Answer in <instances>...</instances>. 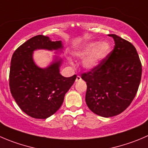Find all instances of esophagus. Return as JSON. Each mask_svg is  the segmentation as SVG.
I'll use <instances>...</instances> for the list:
<instances>
[{"mask_svg":"<svg viewBox=\"0 0 148 148\" xmlns=\"http://www.w3.org/2000/svg\"><path fill=\"white\" fill-rule=\"evenodd\" d=\"M81 80H82L81 77H80V76H77V78H76V82H78L81 81Z\"/></svg>","mask_w":148,"mask_h":148,"instance_id":"esophagus-1","label":"esophagus"}]
</instances>
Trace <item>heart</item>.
Masks as SVG:
<instances>
[{"label": "heart", "instance_id": "1", "mask_svg": "<svg viewBox=\"0 0 148 148\" xmlns=\"http://www.w3.org/2000/svg\"><path fill=\"white\" fill-rule=\"evenodd\" d=\"M110 51V45L108 41H92L88 42L74 52V55L79 58H84L82 66L87 70L97 68Z\"/></svg>", "mask_w": 148, "mask_h": 148}]
</instances>
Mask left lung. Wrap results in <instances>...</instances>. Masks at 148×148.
<instances>
[{
    "instance_id": "obj_1",
    "label": "left lung",
    "mask_w": 148,
    "mask_h": 148,
    "mask_svg": "<svg viewBox=\"0 0 148 148\" xmlns=\"http://www.w3.org/2000/svg\"><path fill=\"white\" fill-rule=\"evenodd\" d=\"M108 35L114 38V50L97 68L82 74L87 86V106L106 118L119 115L131 104L142 76V64L134 45L116 34Z\"/></svg>"
}]
</instances>
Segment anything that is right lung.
<instances>
[{
  "label": "right lung",
  "instance_id": "obj_1",
  "mask_svg": "<svg viewBox=\"0 0 148 148\" xmlns=\"http://www.w3.org/2000/svg\"><path fill=\"white\" fill-rule=\"evenodd\" d=\"M37 50L63 52L61 40L52 41L48 37L37 35L30 38L14 53L9 74L11 93L18 107L34 119H45L60 108L64 96L72 86L77 75L64 77L60 74L63 60L54 56L46 68L34 63L33 53Z\"/></svg>",
  "mask_w": 148,
  "mask_h": 148
}]
</instances>
